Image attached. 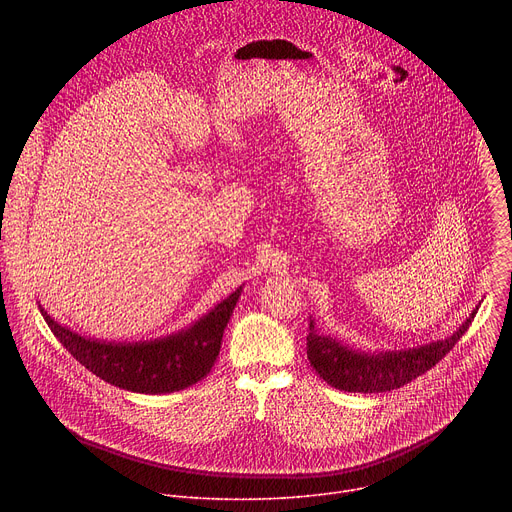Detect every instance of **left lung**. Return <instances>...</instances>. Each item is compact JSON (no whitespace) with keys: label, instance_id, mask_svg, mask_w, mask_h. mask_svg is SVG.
Returning <instances> with one entry per match:
<instances>
[{"label":"left lung","instance_id":"8db88e82","mask_svg":"<svg viewBox=\"0 0 512 512\" xmlns=\"http://www.w3.org/2000/svg\"><path fill=\"white\" fill-rule=\"evenodd\" d=\"M476 312L478 306L462 322V326L444 340H435L413 348L375 352L348 346L330 334H322L316 328V320L310 318L308 360L316 373L334 389L348 393L393 391L435 367L466 334Z\"/></svg>","mask_w":512,"mask_h":512}]
</instances>
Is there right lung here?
Returning <instances> with one entry per match:
<instances>
[{
	"label": "right lung",
	"instance_id": "right-lung-1",
	"mask_svg": "<svg viewBox=\"0 0 512 512\" xmlns=\"http://www.w3.org/2000/svg\"><path fill=\"white\" fill-rule=\"evenodd\" d=\"M241 291L243 285L178 332L137 342L81 336L38 308L60 344L93 375L131 393L164 395L182 391L210 373Z\"/></svg>",
	"mask_w": 512,
	"mask_h": 512
}]
</instances>
